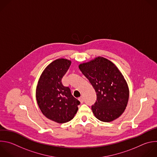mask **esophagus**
I'll return each instance as SVG.
<instances>
[{"mask_svg":"<svg viewBox=\"0 0 157 157\" xmlns=\"http://www.w3.org/2000/svg\"><path fill=\"white\" fill-rule=\"evenodd\" d=\"M79 100L80 101V102H81V103H82L84 102V98H83L82 97H80V98H79Z\"/></svg>","mask_w":157,"mask_h":157,"instance_id":"esophagus-1","label":"esophagus"}]
</instances>
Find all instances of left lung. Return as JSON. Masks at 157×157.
I'll return each mask as SVG.
<instances>
[{
  "label": "left lung",
  "instance_id": "obj_1",
  "mask_svg": "<svg viewBox=\"0 0 157 157\" xmlns=\"http://www.w3.org/2000/svg\"><path fill=\"white\" fill-rule=\"evenodd\" d=\"M79 68L97 94V100L92 105L95 117L103 122H110L120 117L127 106L129 89L117 67L105 58L97 57L81 64Z\"/></svg>",
  "mask_w": 157,
  "mask_h": 157
}]
</instances>
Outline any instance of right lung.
Instances as JSON below:
<instances>
[{
    "label": "right lung",
    "instance_id": "obj_1",
    "mask_svg": "<svg viewBox=\"0 0 157 157\" xmlns=\"http://www.w3.org/2000/svg\"><path fill=\"white\" fill-rule=\"evenodd\" d=\"M70 65L71 61L64 59L52 62L42 73L36 89V99L42 113L59 123L71 120L80 104L72 95L70 87L62 82Z\"/></svg>",
    "mask_w": 157,
    "mask_h": 157
}]
</instances>
